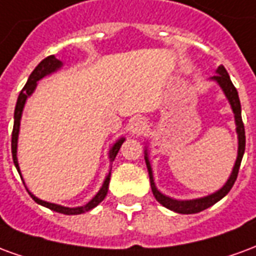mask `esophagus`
I'll return each instance as SVG.
<instances>
[{"label":"esophagus","mask_w":256,"mask_h":256,"mask_svg":"<svg viewBox=\"0 0 256 256\" xmlns=\"http://www.w3.org/2000/svg\"><path fill=\"white\" fill-rule=\"evenodd\" d=\"M132 133L136 134V136H141V134L144 133L145 128H146V122H145L144 118H137V119H134V122L132 123Z\"/></svg>","instance_id":"34e87169"}]
</instances>
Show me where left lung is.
Returning <instances> with one entry per match:
<instances>
[{
	"mask_svg": "<svg viewBox=\"0 0 256 256\" xmlns=\"http://www.w3.org/2000/svg\"><path fill=\"white\" fill-rule=\"evenodd\" d=\"M214 80H216L220 86L224 90V93L228 97V100L230 102L232 110L234 112V119H236V126H237V134H238V155H237L236 164H234V168L232 172L230 178L228 180V182L224 185V188L220 189L218 192L210 194L207 198H196V200H186V202H182V200H174L172 198H167L163 193H160L155 186V182H154V177H152V170H150V160H148V156H146V152H145V162H146V167H148V172H150V188H152V192H154V196L155 198L162 204L166 208L172 210V211H176V212H180V214H196V212H200L203 210L208 208L212 204H215L216 202H220V198L226 196L229 190L232 189V186L236 182L237 174H238V168H240V164H242V155H244V150H246V132H244V123H242V106H240V100H238V93H237L234 84H232L230 76L229 74L225 70L224 66H220L218 70H216V75L212 76Z\"/></svg>",
	"mask_w": 256,
	"mask_h": 256,
	"instance_id": "1",
	"label": "left lung"
}]
</instances>
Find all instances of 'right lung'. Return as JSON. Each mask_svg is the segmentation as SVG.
<instances>
[{
	"mask_svg": "<svg viewBox=\"0 0 256 256\" xmlns=\"http://www.w3.org/2000/svg\"><path fill=\"white\" fill-rule=\"evenodd\" d=\"M62 66V62L58 60V58H54V56H48L46 58H44L41 63L38 64L36 67V70L31 72L30 78L27 80V84H24V88L22 89L20 92L19 97H18V102H16V108H14V130H12V158H14V163L16 168H18V172L20 174L19 170V163H18V158H16V152H18V136H19V128H20V118H22V112H23V108H24V102L27 100V97L34 92L36 86V82L40 80L41 78H44L45 75L48 74L53 72V71H56L58 67ZM123 141L124 138L118 140L114 144V146L110 150V159L111 162H114L115 159V156L118 155V152L120 150V146H122ZM110 178H111V172L106 176V181L102 184V186L98 190V193L96 194L94 198L90 200L89 203L84 204L82 207H75V208H70V207H63V206H58V204H53V203H48V202H44V200H40L38 198H36L34 194H31L30 196L32 198V200H36V203L41 204L44 207H48V208L53 210V211H56V212H60V214H66V215H78L82 214L84 211H89V210L94 208L96 206L98 203H101L104 198L106 196V192H108V185H110Z\"/></svg>",
	"mask_w": 256,
	"mask_h": 256,
	"instance_id": "add662e5",
	"label": "right lung"
}]
</instances>
